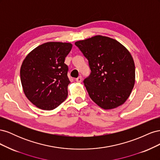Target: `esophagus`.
I'll return each mask as SVG.
<instances>
[{"mask_svg": "<svg viewBox=\"0 0 160 160\" xmlns=\"http://www.w3.org/2000/svg\"><path fill=\"white\" fill-rule=\"evenodd\" d=\"M76 81L78 82V83H81V82L82 81V77L81 76H79L77 77V78H76Z\"/></svg>", "mask_w": 160, "mask_h": 160, "instance_id": "34e87169", "label": "esophagus"}]
</instances>
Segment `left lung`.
I'll list each match as a JSON object with an SVG mask.
<instances>
[{"mask_svg":"<svg viewBox=\"0 0 160 160\" xmlns=\"http://www.w3.org/2000/svg\"><path fill=\"white\" fill-rule=\"evenodd\" d=\"M75 45L89 62L91 73L83 83L91 99L104 109L123 104L135 83V64L128 50L116 40L101 35Z\"/></svg>","mask_w":160,"mask_h":160,"instance_id":"obj_1","label":"left lung"}]
</instances>
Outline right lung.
<instances>
[{"label": "right lung", "mask_w": 160, "mask_h": 160, "mask_svg": "<svg viewBox=\"0 0 160 160\" xmlns=\"http://www.w3.org/2000/svg\"><path fill=\"white\" fill-rule=\"evenodd\" d=\"M71 49V43L48 42L23 61L20 74L24 93L38 108L54 109L67 99L70 81L65 59Z\"/></svg>", "instance_id": "obj_1"}]
</instances>
